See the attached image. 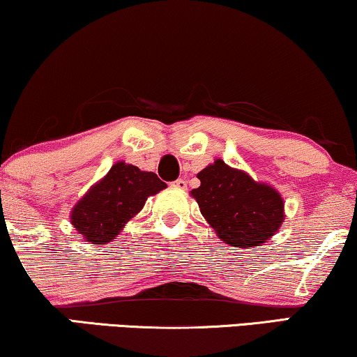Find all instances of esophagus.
Wrapping results in <instances>:
<instances>
[{
  "mask_svg": "<svg viewBox=\"0 0 357 357\" xmlns=\"http://www.w3.org/2000/svg\"><path fill=\"white\" fill-rule=\"evenodd\" d=\"M173 186H174V188H178V190L184 191V190H186V188H188V184H186V179H183V178L176 179V181L173 183Z\"/></svg>",
  "mask_w": 357,
  "mask_h": 357,
  "instance_id": "1",
  "label": "esophagus"
}]
</instances>
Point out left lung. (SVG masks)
Returning <instances> with one entry per match:
<instances>
[{
  "mask_svg": "<svg viewBox=\"0 0 357 357\" xmlns=\"http://www.w3.org/2000/svg\"><path fill=\"white\" fill-rule=\"evenodd\" d=\"M191 191L199 211L221 241L234 248L268 243L286 220L284 199L271 184L255 181L246 171L214 160L197 173Z\"/></svg>",
  "mask_w": 357,
  "mask_h": 357,
  "instance_id": "1",
  "label": "left lung"
}]
</instances>
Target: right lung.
Segmentation results:
<instances>
[{"label": "right lung", "mask_w": 357, "mask_h": 357, "mask_svg": "<svg viewBox=\"0 0 357 357\" xmlns=\"http://www.w3.org/2000/svg\"><path fill=\"white\" fill-rule=\"evenodd\" d=\"M166 188L154 173L118 161L73 206L70 220L91 244H106L143 209L149 196Z\"/></svg>", "instance_id": "obj_1"}]
</instances>
